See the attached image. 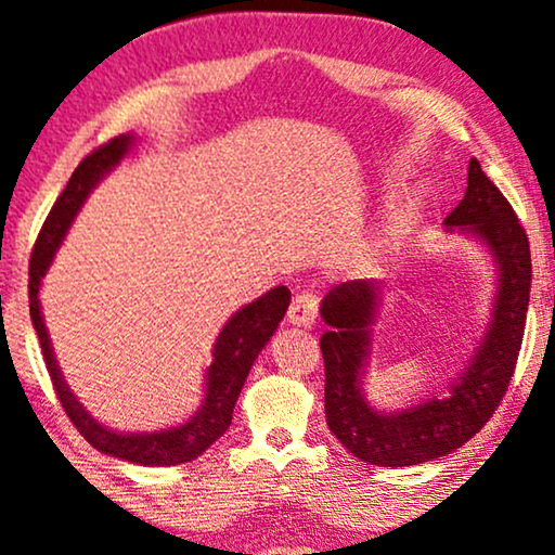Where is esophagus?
I'll return each mask as SVG.
<instances>
[{"label": "esophagus", "mask_w": 555, "mask_h": 555, "mask_svg": "<svg viewBox=\"0 0 555 555\" xmlns=\"http://www.w3.org/2000/svg\"><path fill=\"white\" fill-rule=\"evenodd\" d=\"M286 320L297 327H310L312 322L318 320V297H312V294H299V297H294L289 312H286Z\"/></svg>", "instance_id": "34e87169"}]
</instances>
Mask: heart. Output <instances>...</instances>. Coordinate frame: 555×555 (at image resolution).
I'll return each instance as SVG.
<instances>
[{"label":"heart","instance_id":"obj_1","mask_svg":"<svg viewBox=\"0 0 555 555\" xmlns=\"http://www.w3.org/2000/svg\"><path fill=\"white\" fill-rule=\"evenodd\" d=\"M395 230H397V222H391V233H395Z\"/></svg>","mask_w":555,"mask_h":555}]
</instances>
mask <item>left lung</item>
<instances>
[{
    "label": "left lung",
    "mask_w": 555,
    "mask_h": 555,
    "mask_svg": "<svg viewBox=\"0 0 555 555\" xmlns=\"http://www.w3.org/2000/svg\"><path fill=\"white\" fill-rule=\"evenodd\" d=\"M466 184L464 199L443 225L448 233L474 237L487 250L496 286L487 330L443 397H427L395 412L376 410L366 399L371 325L387 286L346 282L333 286L320 305L327 325L320 338L327 427L371 466H417L461 448L489 423L515 374L530 301V243L515 209L476 158L468 160Z\"/></svg>",
    "instance_id": "8db88e82"
}]
</instances>
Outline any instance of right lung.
I'll return each instance as SVG.
<instances>
[{"label":"right lung","instance_id":"add662e5","mask_svg":"<svg viewBox=\"0 0 555 555\" xmlns=\"http://www.w3.org/2000/svg\"><path fill=\"white\" fill-rule=\"evenodd\" d=\"M138 135L135 132H125V135L109 140L107 145L89 153L87 158L76 166V171L68 179L59 199L48 215L43 230H40L38 243L33 248L30 258V318L33 327L38 333L40 348H43V359L48 374L53 378L55 395H59L63 410L72 417V423L79 427V433L89 440L96 451L115 455V459L130 461L138 466H179L186 461L199 459L217 438H222L233 420V410L241 389L248 378V371L254 369L258 353L276 333L279 322L284 320L286 307L292 301V292L286 286H273L263 297H258L250 305H245L222 325L212 348V363L205 371V399H202L199 410L184 423L160 427V430H117L96 420L91 412L79 402V397L68 389L63 371L55 361L51 335H48L43 310H40V286L43 276L51 269L55 254H59L63 237L68 228L79 215L83 202L94 192L96 184L120 166L125 156L135 149Z\"/></svg>","mask_w":555,"mask_h":555}]
</instances>
